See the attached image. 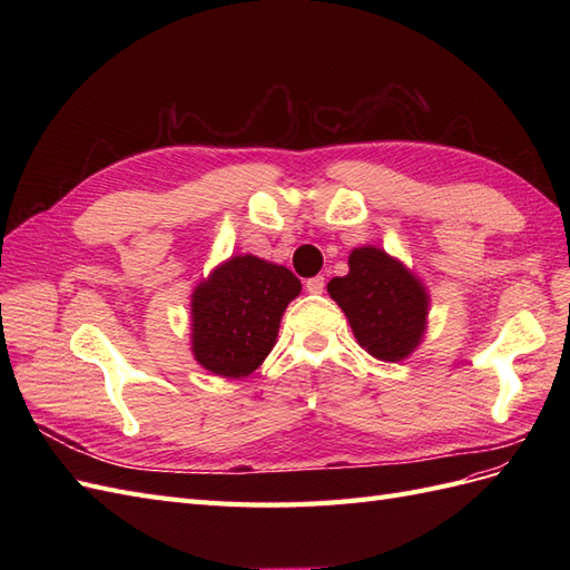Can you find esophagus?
Instances as JSON below:
<instances>
[{
    "label": "esophagus",
    "instance_id": "esophagus-1",
    "mask_svg": "<svg viewBox=\"0 0 570 570\" xmlns=\"http://www.w3.org/2000/svg\"><path fill=\"white\" fill-rule=\"evenodd\" d=\"M323 287H325L323 275H316V278H308L306 281V292H312V295H321Z\"/></svg>",
    "mask_w": 570,
    "mask_h": 570
}]
</instances>
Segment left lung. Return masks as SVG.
Returning <instances> with one entry per match:
<instances>
[{"label":"left lung","instance_id":"8db88e82","mask_svg":"<svg viewBox=\"0 0 570 570\" xmlns=\"http://www.w3.org/2000/svg\"><path fill=\"white\" fill-rule=\"evenodd\" d=\"M356 342L381 361H402L419 347L428 321V292L400 258L377 247H356L350 273L327 283Z\"/></svg>","mask_w":570,"mask_h":570}]
</instances>
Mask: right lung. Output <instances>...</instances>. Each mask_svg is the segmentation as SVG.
Here are the masks:
<instances>
[{"instance_id":"right-lung-1","label":"right lung","mask_w":570,"mask_h":570,"mask_svg":"<svg viewBox=\"0 0 570 570\" xmlns=\"http://www.w3.org/2000/svg\"><path fill=\"white\" fill-rule=\"evenodd\" d=\"M302 292L285 266L245 254L230 256L202 281L189 302L193 354L220 377H245L271 354L283 312Z\"/></svg>"}]
</instances>
